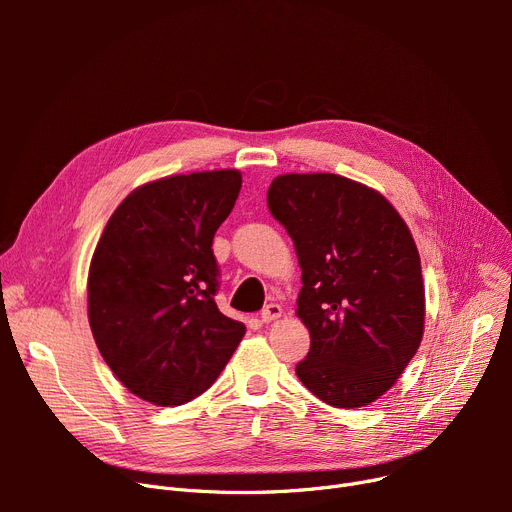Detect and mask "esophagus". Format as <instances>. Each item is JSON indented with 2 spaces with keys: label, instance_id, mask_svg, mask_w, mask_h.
Instances as JSON below:
<instances>
[{
  "label": "esophagus",
  "instance_id": "1",
  "mask_svg": "<svg viewBox=\"0 0 512 512\" xmlns=\"http://www.w3.org/2000/svg\"><path fill=\"white\" fill-rule=\"evenodd\" d=\"M261 321L263 324H270V321H274V319H278V317H282V307L280 305H276V303H272V305H267L263 311H261Z\"/></svg>",
  "mask_w": 512,
  "mask_h": 512
}]
</instances>
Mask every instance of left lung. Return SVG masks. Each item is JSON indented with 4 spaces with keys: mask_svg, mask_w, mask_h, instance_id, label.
<instances>
[{
    "mask_svg": "<svg viewBox=\"0 0 512 512\" xmlns=\"http://www.w3.org/2000/svg\"><path fill=\"white\" fill-rule=\"evenodd\" d=\"M267 205L303 270L297 315L311 348L299 380L330 407H365L396 384L423 338L413 234L384 195L338 174L276 176Z\"/></svg>",
    "mask_w": 512,
    "mask_h": 512,
    "instance_id": "left-lung-1",
    "label": "left lung"
}]
</instances>
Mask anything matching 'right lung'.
I'll list each match as a JSON object with an SVG mask.
<instances>
[{
    "label": "right lung",
    "instance_id": "right-lung-1",
    "mask_svg": "<svg viewBox=\"0 0 512 512\" xmlns=\"http://www.w3.org/2000/svg\"><path fill=\"white\" fill-rule=\"evenodd\" d=\"M242 186L238 170L147 182L116 207L87 280L101 357L134 396L178 407L222 373L245 326L220 313L211 242Z\"/></svg>",
    "mask_w": 512,
    "mask_h": 512
}]
</instances>
